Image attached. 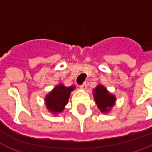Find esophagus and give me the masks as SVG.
I'll use <instances>...</instances> for the list:
<instances>
[{
	"instance_id": "1",
	"label": "esophagus",
	"mask_w": 152,
	"mask_h": 152,
	"mask_svg": "<svg viewBox=\"0 0 152 152\" xmlns=\"http://www.w3.org/2000/svg\"><path fill=\"white\" fill-rule=\"evenodd\" d=\"M80 88L82 89V90H85V89L87 88L86 83H84V84H82V85H81V86H80Z\"/></svg>"
}]
</instances>
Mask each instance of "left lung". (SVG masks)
Returning a JSON list of instances; mask_svg holds the SVG:
<instances>
[{"instance_id":"1","label":"left lung","mask_w":152,"mask_h":152,"mask_svg":"<svg viewBox=\"0 0 152 152\" xmlns=\"http://www.w3.org/2000/svg\"><path fill=\"white\" fill-rule=\"evenodd\" d=\"M92 94L94 96L96 104L98 109L102 113H107L115 106L116 98L115 96L112 94L105 87L101 84H99L93 90Z\"/></svg>"}]
</instances>
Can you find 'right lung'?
<instances>
[{"label": "right lung", "mask_w": 152, "mask_h": 152, "mask_svg": "<svg viewBox=\"0 0 152 152\" xmlns=\"http://www.w3.org/2000/svg\"><path fill=\"white\" fill-rule=\"evenodd\" d=\"M76 87L74 85L66 87L61 83L56 85L55 88L45 96V104L47 110L53 115L61 113L68 104L71 92Z\"/></svg>", "instance_id": "1"}]
</instances>
